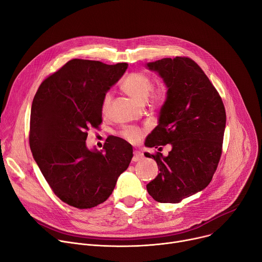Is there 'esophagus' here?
I'll return each instance as SVG.
<instances>
[{"instance_id":"obj_1","label":"esophagus","mask_w":262,"mask_h":262,"mask_svg":"<svg viewBox=\"0 0 262 262\" xmlns=\"http://www.w3.org/2000/svg\"><path fill=\"white\" fill-rule=\"evenodd\" d=\"M143 158H144V154L140 151H134L133 152V157H132L133 162H139V160H142Z\"/></svg>"}]
</instances>
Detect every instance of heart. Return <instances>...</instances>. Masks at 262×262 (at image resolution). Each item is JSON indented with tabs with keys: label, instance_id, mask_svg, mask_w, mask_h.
Instances as JSON below:
<instances>
[{
	"label": "heart",
	"instance_id": "1",
	"mask_svg": "<svg viewBox=\"0 0 262 262\" xmlns=\"http://www.w3.org/2000/svg\"><path fill=\"white\" fill-rule=\"evenodd\" d=\"M123 90L139 103H145L150 109L157 110L162 108L168 99L169 90L165 83L153 85L152 77L145 72L135 71L127 74L122 83ZM112 100V93L106 92L102 100V113L106 114ZM143 129L136 126L125 127L120 131V135L127 142L136 144L143 137Z\"/></svg>",
	"mask_w": 262,
	"mask_h": 262
}]
</instances>
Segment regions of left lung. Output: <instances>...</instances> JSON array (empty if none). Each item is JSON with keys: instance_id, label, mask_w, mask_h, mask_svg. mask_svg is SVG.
I'll use <instances>...</instances> for the list:
<instances>
[{"instance_id": "obj_1", "label": "left lung", "mask_w": 262, "mask_h": 262, "mask_svg": "<svg viewBox=\"0 0 262 262\" xmlns=\"http://www.w3.org/2000/svg\"><path fill=\"white\" fill-rule=\"evenodd\" d=\"M165 80L169 94L159 124L145 145L159 148L170 144L168 156L146 153L154 158L159 173L147 185L158 203H180L212 180L223 153L226 109L218 91L193 59L186 56L149 63Z\"/></svg>"}]
</instances>
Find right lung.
Wrapping results in <instances>:
<instances>
[{
  "mask_svg": "<svg viewBox=\"0 0 262 262\" xmlns=\"http://www.w3.org/2000/svg\"><path fill=\"white\" fill-rule=\"evenodd\" d=\"M127 68V63L73 58L47 76L34 95L30 149L53 193L71 207L90 209L104 203L129 167L133 150L122 138L105 143L104 152L86 146L89 129L103 122L104 94Z\"/></svg>",
  "mask_w": 262,
  "mask_h": 262,
  "instance_id": "add662e5",
  "label": "right lung"
}]
</instances>
